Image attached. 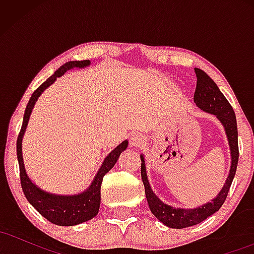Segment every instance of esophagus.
Returning <instances> with one entry per match:
<instances>
[{"label": "esophagus", "instance_id": "34e87169", "mask_svg": "<svg viewBox=\"0 0 254 254\" xmlns=\"http://www.w3.org/2000/svg\"><path fill=\"white\" fill-rule=\"evenodd\" d=\"M143 143L144 138L141 133H135V135H132V137L130 138V144L132 145V147H141Z\"/></svg>", "mask_w": 254, "mask_h": 254}]
</instances>
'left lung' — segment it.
<instances>
[{"mask_svg": "<svg viewBox=\"0 0 254 254\" xmlns=\"http://www.w3.org/2000/svg\"><path fill=\"white\" fill-rule=\"evenodd\" d=\"M194 72H196L197 76V87L196 90H194L193 100L200 110L215 115L218 118V121L223 124L227 137H228L230 153H232V166H230L229 176L227 178L222 190L210 203L204 204V205L196 209H176L161 202L155 196V193L151 191L149 182L147 179L144 157L141 155V177L150 210L157 220L161 221L162 223L170 227V228L177 229L188 228V227L200 223L205 218L218 211V209L223 205L227 194H228L230 185H232L235 172H237L239 161L238 127L234 110H233L232 105L228 103L226 97L222 94V92L218 89L217 84L212 81V78L206 72L198 68H194Z\"/></svg>", "mask_w": 254, "mask_h": 254, "instance_id": "1", "label": "left lung"}]
</instances>
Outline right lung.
<instances>
[{
    "instance_id": "right-lung-1",
    "label": "right lung",
    "mask_w": 254,
    "mask_h": 254,
    "mask_svg": "<svg viewBox=\"0 0 254 254\" xmlns=\"http://www.w3.org/2000/svg\"><path fill=\"white\" fill-rule=\"evenodd\" d=\"M89 64L90 62L88 60L66 62L61 68H58L52 76L49 77L45 82L40 84L34 90L27 106H26L24 122H22L21 130H20L16 141V155L20 168V182H21V188L25 193V197L27 198L32 206L42 216L50 221L51 223L57 224V226H76V224L92 220L98 214L99 206H100V189L104 176L116 165L121 153L127 149V141H124L116 149L111 151L106 159L104 160L100 170H99L88 190L80 194H76V196H56V194L48 193V192L38 189L26 174L24 160H22L21 142L26 127H27L28 119H30L32 109H33L37 99L51 83L56 81L57 77L62 76L66 70H70L72 68H84Z\"/></svg>"
}]
</instances>
